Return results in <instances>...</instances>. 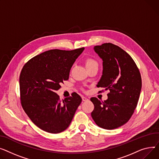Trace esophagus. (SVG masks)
<instances>
[{"label": "esophagus", "mask_w": 159, "mask_h": 159, "mask_svg": "<svg viewBox=\"0 0 159 159\" xmlns=\"http://www.w3.org/2000/svg\"><path fill=\"white\" fill-rule=\"evenodd\" d=\"M82 100H83V101H87L89 100V99H88L87 98H86V97L83 96V97H82Z\"/></svg>", "instance_id": "esophagus-1"}]
</instances>
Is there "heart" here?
<instances>
[{"label":"heart","instance_id":"heart-1","mask_svg":"<svg viewBox=\"0 0 159 159\" xmlns=\"http://www.w3.org/2000/svg\"><path fill=\"white\" fill-rule=\"evenodd\" d=\"M85 65L86 67H88L92 66V65H98V63L95 60L89 58L85 60Z\"/></svg>","mask_w":159,"mask_h":159}]
</instances>
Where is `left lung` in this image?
Masks as SVG:
<instances>
[{
	"instance_id": "1",
	"label": "left lung",
	"mask_w": 159,
	"mask_h": 159,
	"mask_svg": "<svg viewBox=\"0 0 159 159\" xmlns=\"http://www.w3.org/2000/svg\"><path fill=\"white\" fill-rule=\"evenodd\" d=\"M102 60V74L98 87L109 90L108 99L91 98L94 105L91 116L104 129H114L126 123L137 107L142 87L141 74L132 58L111 43L94 48Z\"/></svg>"
}]
</instances>
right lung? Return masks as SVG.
<instances>
[{"label": "right lung", "instance_id": "1", "mask_svg": "<svg viewBox=\"0 0 159 159\" xmlns=\"http://www.w3.org/2000/svg\"><path fill=\"white\" fill-rule=\"evenodd\" d=\"M84 49L45 51L28 61L21 70L22 107L32 122L45 132L58 134L66 129L81 104L77 93L61 101L56 91L68 80L72 65Z\"/></svg>", "mask_w": 159, "mask_h": 159}]
</instances>
